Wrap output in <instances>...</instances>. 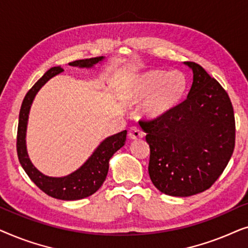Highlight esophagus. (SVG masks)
Here are the masks:
<instances>
[{
    "label": "esophagus",
    "mask_w": 248,
    "mask_h": 248,
    "mask_svg": "<svg viewBox=\"0 0 248 248\" xmlns=\"http://www.w3.org/2000/svg\"><path fill=\"white\" fill-rule=\"evenodd\" d=\"M143 131L138 126H132L130 130H128V138L132 139V140H138V139L143 138Z\"/></svg>",
    "instance_id": "1"
}]
</instances>
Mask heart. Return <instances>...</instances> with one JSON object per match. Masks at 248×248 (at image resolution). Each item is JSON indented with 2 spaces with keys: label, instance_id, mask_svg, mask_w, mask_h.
Masks as SVG:
<instances>
[{
  "label": "heart",
  "instance_id": "obj_1",
  "mask_svg": "<svg viewBox=\"0 0 248 248\" xmlns=\"http://www.w3.org/2000/svg\"><path fill=\"white\" fill-rule=\"evenodd\" d=\"M187 89V80L181 72L152 70L138 78L124 93L130 103L143 100L141 111L148 118H159L181 104Z\"/></svg>",
  "mask_w": 248,
  "mask_h": 248
}]
</instances>
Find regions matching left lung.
Here are the masks:
<instances>
[{
  "instance_id": "left-lung-1",
  "label": "left lung",
  "mask_w": 248,
  "mask_h": 248,
  "mask_svg": "<svg viewBox=\"0 0 248 248\" xmlns=\"http://www.w3.org/2000/svg\"><path fill=\"white\" fill-rule=\"evenodd\" d=\"M193 70L187 98L159 118L141 120L150 147L149 175L159 191L191 196L215 184L232 158L236 125L230 98L201 65Z\"/></svg>"
}]
</instances>
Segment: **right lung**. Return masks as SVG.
Here are the masks:
<instances>
[{"label": "right lung", "instance_id": "right-lung-1", "mask_svg": "<svg viewBox=\"0 0 248 248\" xmlns=\"http://www.w3.org/2000/svg\"><path fill=\"white\" fill-rule=\"evenodd\" d=\"M103 59V56L93 57V59L78 60L69 64L72 66L91 67ZM63 67L61 66L52 67L27 93L25 99L22 101L21 108H20L18 133H16V152H18V158L22 168L25 169L27 175L35 183L37 187L52 198L65 200V201H74V200H81L93 195L100 188V186L106 179L108 168H109V159L118 149L124 145L127 132L123 131L107 138L106 140L101 142L93 155L78 170L65 177H48L37 170L28 158L25 140L30 106H31L33 98L40 88L50 78L63 72Z\"/></svg>", "mask_w": 248, "mask_h": 248}]
</instances>
